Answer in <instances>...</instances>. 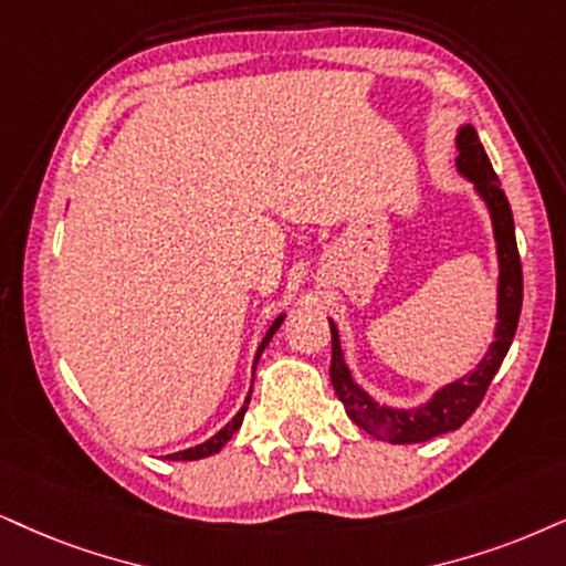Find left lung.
<instances>
[{"label": "left lung", "mask_w": 566, "mask_h": 566, "mask_svg": "<svg viewBox=\"0 0 566 566\" xmlns=\"http://www.w3.org/2000/svg\"><path fill=\"white\" fill-rule=\"evenodd\" d=\"M457 169L475 185L491 211L493 221V238H496L499 253V324L496 339L491 342V349L485 353L470 376H462L460 381L447 384L433 395V399L423 407L415 410H395V407L378 405L360 389L349 376L339 347V332L332 324V386L336 397L342 399L349 418L355 420L363 431L374 433L376 439L389 443H418L428 441L433 436L457 431L464 420L478 410L483 402L485 389H489L491 378L496 376L499 366L510 353V345L517 332V321L522 311V263L517 253V240H514V219L510 200H506L502 185L496 180L489 156H485L481 140L473 125H464L457 135Z\"/></svg>", "instance_id": "left-lung-1"}]
</instances>
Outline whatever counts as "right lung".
I'll list each match as a JSON object with an SVG mask.
<instances>
[{
	"instance_id": "add662e5",
	"label": "right lung",
	"mask_w": 566,
	"mask_h": 566,
	"mask_svg": "<svg viewBox=\"0 0 566 566\" xmlns=\"http://www.w3.org/2000/svg\"><path fill=\"white\" fill-rule=\"evenodd\" d=\"M282 321H284V316H279L274 324H271V328L266 332V336H263V342H261V347H259V355H255V363H259V357H261V353H263V347L269 345V339L271 336H274V332L279 326H282ZM255 368V366H253ZM248 402H250V395H248V399H245V405H242V410L234 415V418L230 420V423H227L224 428H221V431L217 433V436H211L209 441H203V443H198V447H192V449H185V452H177V454H169V460H203V457H209V454H217L221 447H224L227 441L232 439L234 436V431H238V428L242 426V418H245V407H248Z\"/></svg>"
}]
</instances>
